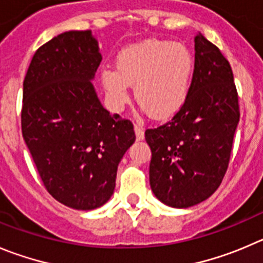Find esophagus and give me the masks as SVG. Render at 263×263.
Wrapping results in <instances>:
<instances>
[{
    "mask_svg": "<svg viewBox=\"0 0 263 263\" xmlns=\"http://www.w3.org/2000/svg\"><path fill=\"white\" fill-rule=\"evenodd\" d=\"M135 134H136L137 140H143L144 139V128L141 124L136 123L135 124Z\"/></svg>",
    "mask_w": 263,
    "mask_h": 263,
    "instance_id": "esophagus-1",
    "label": "esophagus"
}]
</instances>
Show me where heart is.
Here are the masks:
<instances>
[{
  "instance_id": "1",
  "label": "heart",
  "mask_w": 263,
  "mask_h": 263,
  "mask_svg": "<svg viewBox=\"0 0 263 263\" xmlns=\"http://www.w3.org/2000/svg\"><path fill=\"white\" fill-rule=\"evenodd\" d=\"M195 60L183 44L168 40H145L118 53L114 67H104L101 83L110 104L122 109L128 101V85L149 115L165 119L183 106L191 83Z\"/></svg>"
}]
</instances>
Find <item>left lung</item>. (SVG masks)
<instances>
[{
  "label": "left lung",
  "mask_w": 263,
  "mask_h": 263,
  "mask_svg": "<svg viewBox=\"0 0 263 263\" xmlns=\"http://www.w3.org/2000/svg\"><path fill=\"white\" fill-rule=\"evenodd\" d=\"M195 51L183 106L165 124L145 131L152 191L161 202L179 209L202 202L219 187L240 119L228 61L201 33L195 37Z\"/></svg>",
  "instance_id": "8db88e82"
}]
</instances>
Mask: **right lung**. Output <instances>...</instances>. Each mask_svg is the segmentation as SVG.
Instances as JSON below:
<instances>
[{"label":"right lung","mask_w":263,"mask_h":263,"mask_svg":"<svg viewBox=\"0 0 263 263\" xmlns=\"http://www.w3.org/2000/svg\"><path fill=\"white\" fill-rule=\"evenodd\" d=\"M101 61L92 31L63 32L36 50L23 82L27 148L46 191L76 210L109 201L136 139L131 122L98 100L92 80Z\"/></svg>","instance_id":"add662e5"}]
</instances>
